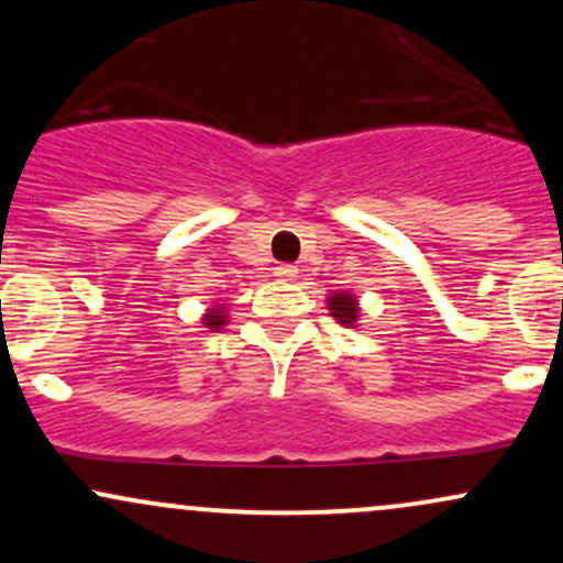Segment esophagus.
<instances>
[{
  "label": "esophagus",
  "instance_id": "esophagus-1",
  "mask_svg": "<svg viewBox=\"0 0 563 563\" xmlns=\"http://www.w3.org/2000/svg\"><path fill=\"white\" fill-rule=\"evenodd\" d=\"M296 275H299V269H296L294 264H280V267H275V277H280V280H294Z\"/></svg>",
  "mask_w": 563,
  "mask_h": 563
}]
</instances>
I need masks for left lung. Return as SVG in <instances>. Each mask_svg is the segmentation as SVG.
I'll return each mask as SVG.
<instances>
[{
    "instance_id": "1",
    "label": "left lung",
    "mask_w": 563,
    "mask_h": 563,
    "mask_svg": "<svg viewBox=\"0 0 563 563\" xmlns=\"http://www.w3.org/2000/svg\"><path fill=\"white\" fill-rule=\"evenodd\" d=\"M328 309H331V314L341 325H354V320H357V299L349 294L331 296L328 299Z\"/></svg>"
}]
</instances>
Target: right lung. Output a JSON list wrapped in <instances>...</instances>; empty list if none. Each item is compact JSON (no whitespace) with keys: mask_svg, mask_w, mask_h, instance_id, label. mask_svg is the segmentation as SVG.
Here are the masks:
<instances>
[{"mask_svg":"<svg viewBox=\"0 0 563 563\" xmlns=\"http://www.w3.org/2000/svg\"><path fill=\"white\" fill-rule=\"evenodd\" d=\"M203 325H209V328L224 325V314L219 312V309H217V312H209V314H206V318H203Z\"/></svg>","mask_w":563,"mask_h":563,"instance_id":"add662e5","label":"right lung"}]
</instances>
